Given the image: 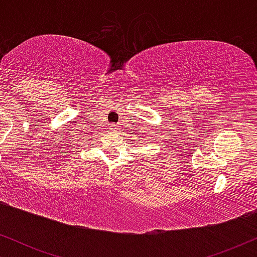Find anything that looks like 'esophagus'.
I'll use <instances>...</instances> for the list:
<instances>
[{
	"instance_id": "esophagus-1",
	"label": "esophagus",
	"mask_w": 257,
	"mask_h": 257,
	"mask_svg": "<svg viewBox=\"0 0 257 257\" xmlns=\"http://www.w3.org/2000/svg\"><path fill=\"white\" fill-rule=\"evenodd\" d=\"M111 129H117V126L114 124H111Z\"/></svg>"
}]
</instances>
